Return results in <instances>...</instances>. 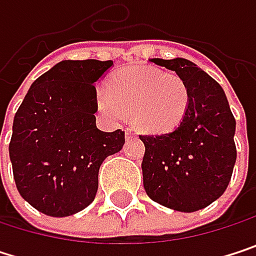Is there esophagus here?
<instances>
[{
    "label": "esophagus",
    "instance_id": "esophagus-1",
    "mask_svg": "<svg viewBox=\"0 0 256 256\" xmlns=\"http://www.w3.org/2000/svg\"><path fill=\"white\" fill-rule=\"evenodd\" d=\"M133 136H134L133 130H132V128H128V130H126V139H130V138H133Z\"/></svg>",
    "mask_w": 256,
    "mask_h": 256
}]
</instances>
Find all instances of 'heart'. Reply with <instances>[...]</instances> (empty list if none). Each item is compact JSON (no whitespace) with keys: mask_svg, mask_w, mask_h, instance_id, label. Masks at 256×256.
<instances>
[{"mask_svg":"<svg viewBox=\"0 0 256 256\" xmlns=\"http://www.w3.org/2000/svg\"><path fill=\"white\" fill-rule=\"evenodd\" d=\"M96 104L111 122L132 116L142 130L164 133L176 128L185 117L190 90L175 74L150 66H130L110 78L106 88H98Z\"/></svg>","mask_w":256,"mask_h":256,"instance_id":"1","label":"heart"}]
</instances>
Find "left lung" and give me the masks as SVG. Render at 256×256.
<instances>
[{
  "mask_svg": "<svg viewBox=\"0 0 256 256\" xmlns=\"http://www.w3.org/2000/svg\"><path fill=\"white\" fill-rule=\"evenodd\" d=\"M150 62L186 82L190 106L172 132L139 136L145 145L144 188L158 204L196 212L220 198L230 184L237 157L236 120L222 87L196 64L182 58Z\"/></svg>",
  "mask_w": 256,
  "mask_h": 256,
  "instance_id": "8db88e82",
  "label": "left lung"
}]
</instances>
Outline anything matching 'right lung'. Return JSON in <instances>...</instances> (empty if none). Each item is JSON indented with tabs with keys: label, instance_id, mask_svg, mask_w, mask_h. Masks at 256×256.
Masks as SVG:
<instances>
[{
	"label": "right lung",
	"instance_id": "1",
	"mask_svg": "<svg viewBox=\"0 0 256 256\" xmlns=\"http://www.w3.org/2000/svg\"><path fill=\"white\" fill-rule=\"evenodd\" d=\"M112 66V60H62L32 82L14 116L8 152L16 186L48 216L87 208L100 164L124 145L120 128H96L94 84Z\"/></svg>",
	"mask_w": 256,
	"mask_h": 256
}]
</instances>
